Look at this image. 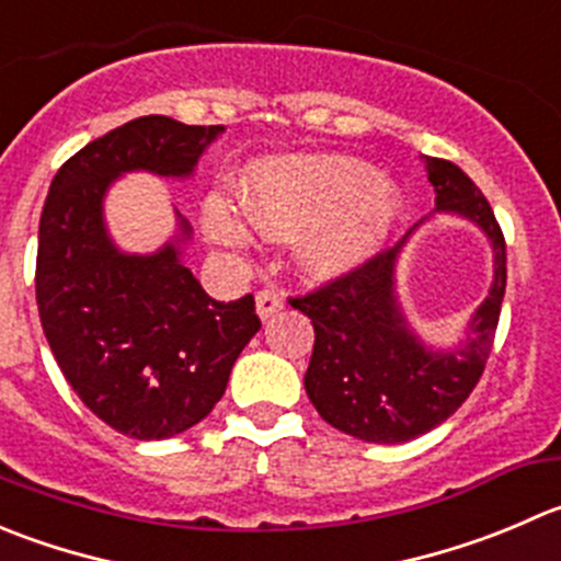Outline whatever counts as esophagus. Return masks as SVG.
Instances as JSON below:
<instances>
[{"label":"esophagus","mask_w":561,"mask_h":561,"mask_svg":"<svg viewBox=\"0 0 561 561\" xmlns=\"http://www.w3.org/2000/svg\"><path fill=\"white\" fill-rule=\"evenodd\" d=\"M282 307H285V296H282L279 290H274V287H271V290L257 293V314L263 320L274 318Z\"/></svg>","instance_id":"34e87169"}]
</instances>
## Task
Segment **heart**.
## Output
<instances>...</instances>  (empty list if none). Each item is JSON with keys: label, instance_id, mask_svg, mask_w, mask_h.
<instances>
[{"label": "heart", "instance_id": "heart-1", "mask_svg": "<svg viewBox=\"0 0 561 561\" xmlns=\"http://www.w3.org/2000/svg\"><path fill=\"white\" fill-rule=\"evenodd\" d=\"M247 219L268 238L307 236L298 263L318 279L362 265L383 243L402 214L391 183L353 156H287L252 167L243 188ZM205 225L221 241L243 236L221 199L205 205Z\"/></svg>", "mask_w": 561, "mask_h": 561}]
</instances>
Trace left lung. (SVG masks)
<instances>
[{"instance_id": "obj_1", "label": "left lung", "mask_w": 561, "mask_h": 561, "mask_svg": "<svg viewBox=\"0 0 561 561\" xmlns=\"http://www.w3.org/2000/svg\"><path fill=\"white\" fill-rule=\"evenodd\" d=\"M436 188V214H455L480 227L493 249V285L471 318L466 342L433 351L408 325L397 301V260L416 227L391 249L329 285L290 298L314 325L304 389L336 431L369 444H402L447 422L482 378L504 287L507 247L491 205L453 161L425 159Z\"/></svg>"}]
</instances>
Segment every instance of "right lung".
<instances>
[{
    "label": "right lung",
    "mask_w": 561,
    "mask_h": 561,
    "mask_svg": "<svg viewBox=\"0 0 561 561\" xmlns=\"http://www.w3.org/2000/svg\"><path fill=\"white\" fill-rule=\"evenodd\" d=\"M225 125L136 117L92 139L54 175L37 232L35 296L43 334L87 408L117 433L159 442L203 422L232 364L260 331L252 293L216 301L183 265L192 227L125 254L103 221V197L125 172L188 178Z\"/></svg>",
    "instance_id": "1"
}]
</instances>
